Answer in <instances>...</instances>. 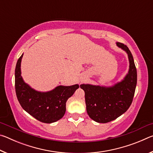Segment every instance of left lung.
Returning <instances> with one entry per match:
<instances>
[{"instance_id": "8db88e82", "label": "left lung", "mask_w": 153, "mask_h": 153, "mask_svg": "<svg viewBox=\"0 0 153 153\" xmlns=\"http://www.w3.org/2000/svg\"><path fill=\"white\" fill-rule=\"evenodd\" d=\"M116 45L128 56L129 70L123 79L111 86L80 85L85 92L87 113L98 123L109 122L125 113L130 107L135 92L137 71L133 56L128 46L120 42H116Z\"/></svg>"}]
</instances>
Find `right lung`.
Returning a JSON list of instances; mask_svg holds the SVG:
<instances>
[{"mask_svg":"<svg viewBox=\"0 0 153 153\" xmlns=\"http://www.w3.org/2000/svg\"><path fill=\"white\" fill-rule=\"evenodd\" d=\"M24 53L18 59L15 71V91L22 108L41 122L51 123L63 117L66 102L79 88L78 84L58 86L47 92L32 88L22 76L21 63Z\"/></svg>","mask_w":153,"mask_h":153,"instance_id":"add662e5","label":"right lung"}]
</instances>
